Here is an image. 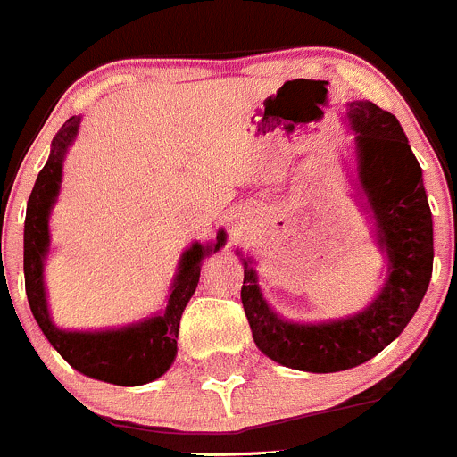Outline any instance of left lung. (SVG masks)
Listing matches in <instances>:
<instances>
[{"label": "left lung", "instance_id": "left-lung-1", "mask_svg": "<svg viewBox=\"0 0 457 457\" xmlns=\"http://www.w3.org/2000/svg\"><path fill=\"white\" fill-rule=\"evenodd\" d=\"M355 134L357 174L366 210L375 220L388 277L360 312L319 323L287 321L261 295L256 270L243 256L241 301L254 344L287 369L337 373L373 360L400 337L427 295L433 272V220L422 170L393 113L369 100L346 106Z\"/></svg>", "mask_w": 457, "mask_h": 457}]
</instances>
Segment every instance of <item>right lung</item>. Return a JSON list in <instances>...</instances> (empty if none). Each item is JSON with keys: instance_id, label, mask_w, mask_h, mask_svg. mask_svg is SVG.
I'll return each instance as SVG.
<instances>
[{"instance_id": "1", "label": "right lung", "mask_w": 457, "mask_h": 457, "mask_svg": "<svg viewBox=\"0 0 457 457\" xmlns=\"http://www.w3.org/2000/svg\"><path fill=\"white\" fill-rule=\"evenodd\" d=\"M79 129V116L69 118L57 131L51 143V156H48L44 170L37 174L35 187L30 192L29 205H26L24 223V281L26 296H29L30 312L35 321L42 328L44 337L51 341V346L82 375L100 382L118 384V386H140L158 379L170 370L176 360V339H179V326L187 301L192 299L194 290L201 277L203 256L223 247L225 232L216 234V243L201 245L192 243L189 250L183 252L171 283V295L167 299V308L162 314L147 317L131 326L113 328V330H62L51 321L46 303V290H44V259L48 254V216L57 201L62 185V162L66 152L73 145Z\"/></svg>"}]
</instances>
